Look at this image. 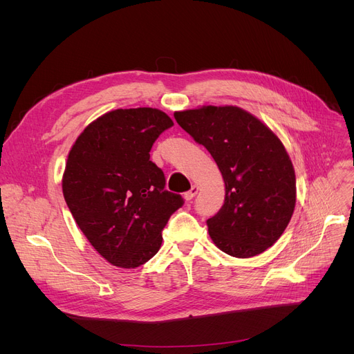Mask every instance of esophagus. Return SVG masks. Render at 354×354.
Instances as JSON below:
<instances>
[{
  "label": "esophagus",
  "instance_id": "esophagus-1",
  "mask_svg": "<svg viewBox=\"0 0 354 354\" xmlns=\"http://www.w3.org/2000/svg\"><path fill=\"white\" fill-rule=\"evenodd\" d=\"M198 187H196V185H192V188L188 191V192H185L183 194V198L185 199H187V201H191V199H194V196L198 194Z\"/></svg>",
  "mask_w": 354,
  "mask_h": 354
}]
</instances>
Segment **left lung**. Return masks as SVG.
Wrapping results in <instances>:
<instances>
[{
  "instance_id": "left-lung-1",
  "label": "left lung",
  "mask_w": 354,
  "mask_h": 354,
  "mask_svg": "<svg viewBox=\"0 0 354 354\" xmlns=\"http://www.w3.org/2000/svg\"><path fill=\"white\" fill-rule=\"evenodd\" d=\"M175 119L207 147L225 182L224 205L207 221L214 244L236 258L264 252L295 207V175L280 139L235 106L176 111Z\"/></svg>"
}]
</instances>
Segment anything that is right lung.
<instances>
[{"label":"right lung","mask_w":354,"mask_h":354,"mask_svg":"<svg viewBox=\"0 0 354 354\" xmlns=\"http://www.w3.org/2000/svg\"><path fill=\"white\" fill-rule=\"evenodd\" d=\"M172 119L152 107L118 109L90 123L73 145L63 195L88 243L110 264L136 268L160 248L183 198L165 189L151 149Z\"/></svg>","instance_id":"add662e5"}]
</instances>
